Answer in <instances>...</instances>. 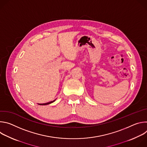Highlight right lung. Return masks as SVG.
Masks as SVG:
<instances>
[{
	"mask_svg": "<svg viewBox=\"0 0 147 147\" xmlns=\"http://www.w3.org/2000/svg\"><path fill=\"white\" fill-rule=\"evenodd\" d=\"M56 100V99L53 100V101H51V102H47V103H38V105H48V104H51L52 103H53V102H55Z\"/></svg>",
	"mask_w": 147,
	"mask_h": 147,
	"instance_id": "obj_1",
	"label": "right lung"
}]
</instances>
